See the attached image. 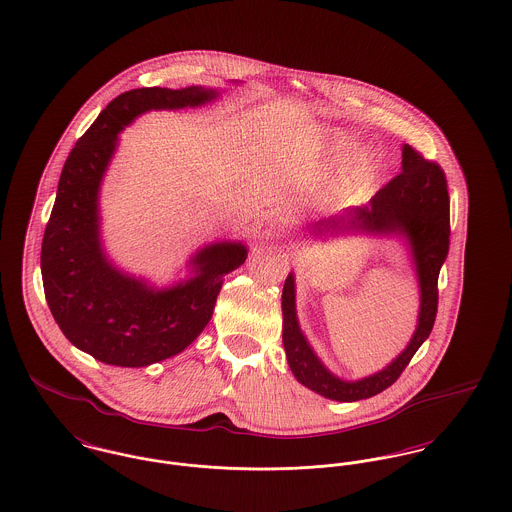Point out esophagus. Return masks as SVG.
Masks as SVG:
<instances>
[{
  "instance_id": "esophagus-1",
  "label": "esophagus",
  "mask_w": 512,
  "mask_h": 512,
  "mask_svg": "<svg viewBox=\"0 0 512 512\" xmlns=\"http://www.w3.org/2000/svg\"><path fill=\"white\" fill-rule=\"evenodd\" d=\"M269 228H271V232H276V234H284V232L288 230V220H286V218H282V216H275V218L271 220Z\"/></svg>"
}]
</instances>
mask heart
<instances>
[{
	"label": "heart",
	"instance_id": "heart-1",
	"mask_svg": "<svg viewBox=\"0 0 512 512\" xmlns=\"http://www.w3.org/2000/svg\"><path fill=\"white\" fill-rule=\"evenodd\" d=\"M353 148V140H349L345 136L321 134L315 138L314 146H312V158L315 159V163L325 165V163H333L337 159L345 158ZM374 173H376V165L372 158H368V156L354 158L349 163V167L345 169L343 177L339 179L335 193L345 195L362 185H368L374 179Z\"/></svg>",
	"mask_w": 512,
	"mask_h": 512
}]
</instances>
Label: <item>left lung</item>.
<instances>
[{"instance_id":"obj_1","label":"left lung","mask_w":512,"mask_h":512,"mask_svg":"<svg viewBox=\"0 0 512 512\" xmlns=\"http://www.w3.org/2000/svg\"><path fill=\"white\" fill-rule=\"evenodd\" d=\"M327 224L376 234H405L413 247L421 286L419 325L407 349L382 372L358 382H345L319 362L302 335L296 319L294 276L286 278L282 288V343L292 374L315 394L337 401H358L390 388L433 331L438 310V273L450 247V197L444 169L405 144L401 173L388 181L370 204L349 208Z\"/></svg>"}]
</instances>
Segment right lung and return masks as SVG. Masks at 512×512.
I'll return each mask as SVG.
<instances>
[{
  "mask_svg": "<svg viewBox=\"0 0 512 512\" xmlns=\"http://www.w3.org/2000/svg\"><path fill=\"white\" fill-rule=\"evenodd\" d=\"M214 97L202 87L120 93L64 163L40 249L44 296L68 341L105 364L148 366L189 347L212 317L222 276L247 257L241 243H214L193 259L195 278L154 290L111 267L99 243L97 193L118 132L144 111L197 107Z\"/></svg>",
  "mask_w": 512,
  "mask_h": 512,
  "instance_id": "obj_1",
  "label": "right lung"
}]
</instances>
